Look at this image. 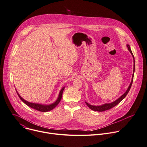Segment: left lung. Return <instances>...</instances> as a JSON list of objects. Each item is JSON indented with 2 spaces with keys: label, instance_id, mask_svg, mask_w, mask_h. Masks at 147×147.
<instances>
[{
  "label": "left lung",
  "instance_id": "obj_1",
  "mask_svg": "<svg viewBox=\"0 0 147 147\" xmlns=\"http://www.w3.org/2000/svg\"><path fill=\"white\" fill-rule=\"evenodd\" d=\"M127 47H128V50L129 51V52L131 53V54L132 55V57H133V59H134V70H133V74H132V80H131V82L130 83V85L129 86L128 89L127 90V91L124 93V94L120 97L119 98H118L117 100H115V101L113 102H111V103H107V104H104L103 105H100V106H94V105H90L88 103H87V102H86V104H87V105L88 107L93 110V111H100V112H102V111H105V110H108L110 109H112L114 107H115V105H117L118 104H119L120 102H121L125 97L127 95V94L128 93L131 87V86H132V82H133V78H134V71H135V60H134V55H133L132 53V51L131 50V48L129 47V45H127Z\"/></svg>",
  "mask_w": 147,
  "mask_h": 147
}]
</instances>
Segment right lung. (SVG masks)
Wrapping results in <instances>:
<instances>
[{
    "instance_id": "right-lung-1",
    "label": "right lung",
    "mask_w": 147,
    "mask_h": 147,
    "mask_svg": "<svg viewBox=\"0 0 147 147\" xmlns=\"http://www.w3.org/2000/svg\"><path fill=\"white\" fill-rule=\"evenodd\" d=\"M64 87H63L61 88V90H60V93H59V97L57 98V100L53 104H51L50 105H43V104H37V103H32V102H28L27 101L24 100L23 98L21 97V96L19 94V93L17 92L18 93V95L19 96V98H20V100L24 103L26 104L27 105L29 106L30 107L32 108V109H34L37 111H42V112H47V111H49L51 110H53V109H54L56 106H57V105L60 102L61 99V97H62V94H63V90L64 89Z\"/></svg>"
}]
</instances>
